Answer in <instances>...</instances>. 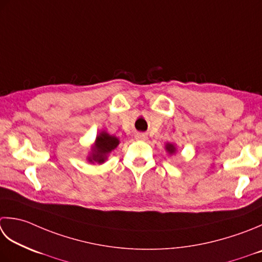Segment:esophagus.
Segmentation results:
<instances>
[{
	"label": "esophagus",
	"mask_w": 262,
	"mask_h": 262,
	"mask_svg": "<svg viewBox=\"0 0 262 262\" xmlns=\"http://www.w3.org/2000/svg\"><path fill=\"white\" fill-rule=\"evenodd\" d=\"M135 137L137 138V140H146V138H147L146 134H144V133H137Z\"/></svg>",
	"instance_id": "esophagus-1"
}]
</instances>
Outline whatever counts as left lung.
Listing matches in <instances>:
<instances>
[{
  "mask_svg": "<svg viewBox=\"0 0 262 262\" xmlns=\"http://www.w3.org/2000/svg\"><path fill=\"white\" fill-rule=\"evenodd\" d=\"M166 150L167 152L169 153V155H172V153L176 152V147L173 144H170V143H168V144L166 145Z\"/></svg>",
  "mask_w": 262,
  "mask_h": 262,
  "instance_id": "obj_1",
  "label": "left lung"
}]
</instances>
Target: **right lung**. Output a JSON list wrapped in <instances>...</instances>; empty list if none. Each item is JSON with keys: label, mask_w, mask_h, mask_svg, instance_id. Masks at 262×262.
Listing matches in <instances>:
<instances>
[{"label": "right lung", "mask_w": 262, "mask_h": 262, "mask_svg": "<svg viewBox=\"0 0 262 262\" xmlns=\"http://www.w3.org/2000/svg\"><path fill=\"white\" fill-rule=\"evenodd\" d=\"M118 144H119V140L116 136L107 134L106 132H101L96 136L94 145L92 146V152L87 158V160L92 163H103L107 155L112 150H115Z\"/></svg>", "instance_id": "obj_1"}]
</instances>
